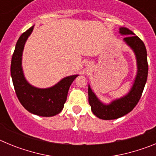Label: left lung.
<instances>
[{"label": "left lung", "mask_w": 156, "mask_h": 156, "mask_svg": "<svg viewBox=\"0 0 156 156\" xmlns=\"http://www.w3.org/2000/svg\"><path fill=\"white\" fill-rule=\"evenodd\" d=\"M119 34L126 36L123 41L133 50L137 60V74L130 90L122 98L112 101L109 104H104L98 99L90 85H88V101L91 111L99 119L110 120L118 119L129 113L137 105L140 100L148 77V65L147 51L143 41L131 30L126 27L119 28Z\"/></svg>", "instance_id": "1"}]
</instances>
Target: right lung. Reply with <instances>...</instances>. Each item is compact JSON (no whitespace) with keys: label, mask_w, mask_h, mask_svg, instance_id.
Returning <instances> with one entry per match:
<instances>
[{"label":"right lung","mask_w":156,"mask_h":156,"mask_svg":"<svg viewBox=\"0 0 156 156\" xmlns=\"http://www.w3.org/2000/svg\"><path fill=\"white\" fill-rule=\"evenodd\" d=\"M34 27L23 33L16 43L11 63V76L18 98L27 111L40 116H54L63 109L70 85L79 75L65 77L48 88H38L30 84L25 78L22 59L25 44Z\"/></svg>","instance_id":"add662e5"}]
</instances>
